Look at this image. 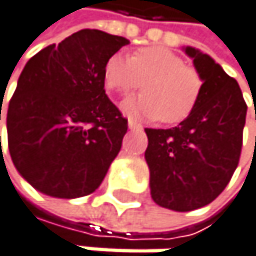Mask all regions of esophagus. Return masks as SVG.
I'll return each instance as SVG.
<instances>
[{
	"label": "esophagus",
	"instance_id": "esophagus-1",
	"mask_svg": "<svg viewBox=\"0 0 256 256\" xmlns=\"http://www.w3.org/2000/svg\"><path fill=\"white\" fill-rule=\"evenodd\" d=\"M127 126H129V129L130 130H141L142 129V126L141 124H138L136 121H134V120H129V122H127Z\"/></svg>",
	"mask_w": 256,
	"mask_h": 256
}]
</instances>
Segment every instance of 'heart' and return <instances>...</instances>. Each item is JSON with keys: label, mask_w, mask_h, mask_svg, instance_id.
I'll use <instances>...</instances> for the list:
<instances>
[{"label": "heart", "mask_w": 256, "mask_h": 256, "mask_svg": "<svg viewBox=\"0 0 256 256\" xmlns=\"http://www.w3.org/2000/svg\"><path fill=\"white\" fill-rule=\"evenodd\" d=\"M107 89L129 95L142 84L144 94L122 102L134 118L160 120L175 124L188 118L201 95L202 78L194 67L164 47H144L130 58L116 52L104 64Z\"/></svg>", "instance_id": "heart-1"}]
</instances>
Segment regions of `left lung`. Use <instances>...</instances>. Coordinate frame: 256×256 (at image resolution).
<instances>
[{
	"mask_svg": "<svg viewBox=\"0 0 256 256\" xmlns=\"http://www.w3.org/2000/svg\"><path fill=\"white\" fill-rule=\"evenodd\" d=\"M202 78L192 114L172 129H146L150 195L161 208L189 212L229 184L241 154L248 106L238 82L208 54L184 47Z\"/></svg>",
	"mask_w": 256,
	"mask_h": 256,
	"instance_id": "8db88e82",
	"label": "left lung"
}]
</instances>
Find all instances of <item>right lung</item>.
Wrapping results in <instances>:
<instances>
[{
    "mask_svg": "<svg viewBox=\"0 0 256 256\" xmlns=\"http://www.w3.org/2000/svg\"><path fill=\"white\" fill-rule=\"evenodd\" d=\"M127 44L84 28L24 66L6 112L7 141L16 170L38 192L72 200L100 188L127 132L106 95L104 64Z\"/></svg>",
    "mask_w": 256,
    "mask_h": 256,
    "instance_id": "obj_1",
    "label": "right lung"
}]
</instances>
